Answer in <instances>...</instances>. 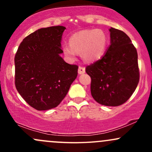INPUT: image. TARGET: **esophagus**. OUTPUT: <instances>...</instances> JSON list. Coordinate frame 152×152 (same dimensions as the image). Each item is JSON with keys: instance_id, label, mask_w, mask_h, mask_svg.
I'll use <instances>...</instances> for the list:
<instances>
[{"instance_id": "obj_1", "label": "esophagus", "mask_w": 152, "mask_h": 152, "mask_svg": "<svg viewBox=\"0 0 152 152\" xmlns=\"http://www.w3.org/2000/svg\"><path fill=\"white\" fill-rule=\"evenodd\" d=\"M85 71H86V69H85L84 67H83V66H79L78 67V73L79 74H84Z\"/></svg>"}]
</instances>
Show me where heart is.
Instances as JSON below:
<instances>
[{
	"mask_svg": "<svg viewBox=\"0 0 152 152\" xmlns=\"http://www.w3.org/2000/svg\"><path fill=\"white\" fill-rule=\"evenodd\" d=\"M108 43L109 38L104 30L88 29L73 35L69 39L70 45L63 47V52L71 60H74L77 53L81 52L83 60L94 62L104 55Z\"/></svg>",
	"mask_w": 152,
	"mask_h": 152,
	"instance_id": "b5f03b06",
	"label": "heart"
}]
</instances>
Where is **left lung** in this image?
Here are the masks:
<instances>
[{
    "label": "left lung",
    "instance_id": "left-lung-1",
    "mask_svg": "<svg viewBox=\"0 0 152 152\" xmlns=\"http://www.w3.org/2000/svg\"><path fill=\"white\" fill-rule=\"evenodd\" d=\"M110 46L102 58L87 66L91 93L102 105L118 106L130 98L139 81L136 48L122 31L111 28Z\"/></svg>",
    "mask_w": 152,
    "mask_h": 152
}]
</instances>
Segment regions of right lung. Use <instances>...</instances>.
<instances>
[{
  "instance_id": "1",
  "label": "right lung",
  "mask_w": 152,
  "mask_h": 152,
  "mask_svg": "<svg viewBox=\"0 0 152 152\" xmlns=\"http://www.w3.org/2000/svg\"><path fill=\"white\" fill-rule=\"evenodd\" d=\"M66 28H43L24 38L15 56V84L28 104L38 111L57 106L77 77L78 66L60 56Z\"/></svg>"
}]
</instances>
